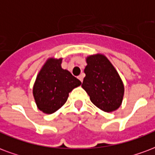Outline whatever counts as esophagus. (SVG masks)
Wrapping results in <instances>:
<instances>
[{
  "label": "esophagus",
  "instance_id": "1",
  "mask_svg": "<svg viewBox=\"0 0 155 155\" xmlns=\"http://www.w3.org/2000/svg\"><path fill=\"white\" fill-rule=\"evenodd\" d=\"M78 79L80 80V81H81V82H83V79H84V74H81V75H79L78 76Z\"/></svg>",
  "mask_w": 155,
  "mask_h": 155
}]
</instances>
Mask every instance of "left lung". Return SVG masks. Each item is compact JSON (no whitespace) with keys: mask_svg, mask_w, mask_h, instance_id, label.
I'll list each match as a JSON object with an SVG mask.
<instances>
[{"mask_svg":"<svg viewBox=\"0 0 155 155\" xmlns=\"http://www.w3.org/2000/svg\"><path fill=\"white\" fill-rule=\"evenodd\" d=\"M82 88L95 106L104 112H113L121 106L124 86L112 63L104 55L87 58Z\"/></svg>","mask_w":155,"mask_h":155,"instance_id":"1","label":"left lung"}]
</instances>
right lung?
Masks as SVG:
<instances>
[{
	"label": "right lung",
	"instance_id": "obj_1",
	"mask_svg": "<svg viewBox=\"0 0 155 155\" xmlns=\"http://www.w3.org/2000/svg\"><path fill=\"white\" fill-rule=\"evenodd\" d=\"M61 59L51 58L37 76L33 94L38 109L55 113L65 104L72 89L80 86L81 81L61 66Z\"/></svg>",
	"mask_w": 155,
	"mask_h": 155
}]
</instances>
